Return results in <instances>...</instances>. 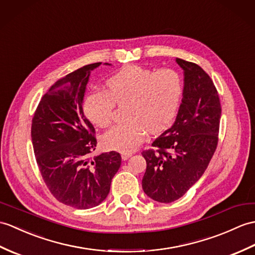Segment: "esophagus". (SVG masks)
<instances>
[{"mask_svg": "<svg viewBox=\"0 0 255 255\" xmlns=\"http://www.w3.org/2000/svg\"><path fill=\"white\" fill-rule=\"evenodd\" d=\"M131 155H132V152H123V153H122V157H123L124 159H127V158H129Z\"/></svg>", "mask_w": 255, "mask_h": 255, "instance_id": "obj_1", "label": "esophagus"}]
</instances>
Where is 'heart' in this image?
<instances>
[{"label": "heart", "instance_id": "b5f03b06", "mask_svg": "<svg viewBox=\"0 0 255 255\" xmlns=\"http://www.w3.org/2000/svg\"><path fill=\"white\" fill-rule=\"evenodd\" d=\"M182 97V80L174 69H152L130 65L106 80L105 91L87 96L84 110L98 127L110 125L115 104L126 103L125 123L111 127L103 143L112 150L130 152L143 140L147 131L167 128L178 112Z\"/></svg>", "mask_w": 255, "mask_h": 255}]
</instances>
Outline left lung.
Here are the masks:
<instances>
[{"label":"left lung","mask_w":255,"mask_h":255,"mask_svg":"<svg viewBox=\"0 0 255 255\" xmlns=\"http://www.w3.org/2000/svg\"><path fill=\"white\" fill-rule=\"evenodd\" d=\"M185 70L181 104L174 125L142 151L146 170L142 188L161 203L178 200L208 168L218 143L222 106L214 82L199 65L181 58Z\"/></svg>","instance_id":"8db88e82"}]
</instances>
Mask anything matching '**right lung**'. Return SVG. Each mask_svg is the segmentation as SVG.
Wrapping results in <instances>:
<instances>
[{
  "label": "right lung",
  "mask_w": 255,
  "mask_h": 255,
  "mask_svg": "<svg viewBox=\"0 0 255 255\" xmlns=\"http://www.w3.org/2000/svg\"><path fill=\"white\" fill-rule=\"evenodd\" d=\"M100 65H87L53 84L31 123L35 161L47 189L61 203L80 210L103 202L122 163L114 151L90 156L98 142L84 114L82 99L90 70Z\"/></svg>",
  "instance_id": "obj_1"
}]
</instances>
